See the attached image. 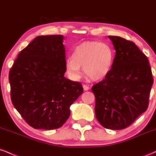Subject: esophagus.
I'll use <instances>...</instances> for the list:
<instances>
[{
    "mask_svg": "<svg viewBox=\"0 0 156 156\" xmlns=\"http://www.w3.org/2000/svg\"><path fill=\"white\" fill-rule=\"evenodd\" d=\"M83 88L84 91H88L89 89V87L87 85H83Z\"/></svg>",
    "mask_w": 156,
    "mask_h": 156,
    "instance_id": "1",
    "label": "esophagus"
}]
</instances>
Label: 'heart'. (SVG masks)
Wrapping results in <instances>:
<instances>
[{
    "label": "heart",
    "instance_id": "heart-1",
    "mask_svg": "<svg viewBox=\"0 0 156 156\" xmlns=\"http://www.w3.org/2000/svg\"><path fill=\"white\" fill-rule=\"evenodd\" d=\"M114 51L107 42L98 41L84 42L74 49L73 56L67 58L66 72L73 80L80 79L81 67L90 79L98 80L105 78L112 70Z\"/></svg>",
    "mask_w": 156,
    "mask_h": 156
}]
</instances>
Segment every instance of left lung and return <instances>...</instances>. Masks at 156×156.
<instances>
[{
    "instance_id": "left-lung-1",
    "label": "left lung",
    "mask_w": 156,
    "mask_h": 156,
    "mask_svg": "<svg viewBox=\"0 0 156 156\" xmlns=\"http://www.w3.org/2000/svg\"><path fill=\"white\" fill-rule=\"evenodd\" d=\"M116 51L112 70L93 86L96 118L108 129L131 125L148 107L153 83L149 61L135 43L108 36Z\"/></svg>"
}]
</instances>
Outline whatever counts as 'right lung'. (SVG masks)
Returning <instances> with one entry per match:
<instances>
[{
	"mask_svg": "<svg viewBox=\"0 0 156 156\" xmlns=\"http://www.w3.org/2000/svg\"><path fill=\"white\" fill-rule=\"evenodd\" d=\"M64 36L36 37L17 55L9 75L15 108L35 129L63 125L69 107L83 92L81 83L64 77Z\"/></svg>",
	"mask_w": 156,
	"mask_h": 156,
	"instance_id": "add662e5",
	"label": "right lung"
}]
</instances>
